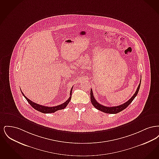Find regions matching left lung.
Listing matches in <instances>:
<instances>
[{"mask_svg":"<svg viewBox=\"0 0 159 159\" xmlns=\"http://www.w3.org/2000/svg\"><path fill=\"white\" fill-rule=\"evenodd\" d=\"M141 79L140 80V83L139 84L138 88L136 89L135 93L134 94V95L129 99L127 102H126L125 103L120 105V106H115V107H106V106H102L101 104H100L98 103L96 99L94 98L93 95V92L92 90L91 89V101L92 105L95 107V108H96L97 109H98V110H100L104 113H106L109 114H116L119 113L122 110H125L126 107H128V106L132 102V101L134 99V98L136 97L138 91L139 90V88H140V85H141Z\"/></svg>","mask_w":159,"mask_h":159,"instance_id":"obj_1","label":"left lung"}]
</instances>
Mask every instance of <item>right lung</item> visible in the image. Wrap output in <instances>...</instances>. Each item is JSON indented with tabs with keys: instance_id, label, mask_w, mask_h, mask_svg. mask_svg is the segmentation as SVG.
Segmentation results:
<instances>
[{
	"instance_id": "right-lung-1",
	"label": "right lung",
	"mask_w": 159,
	"mask_h": 159,
	"mask_svg": "<svg viewBox=\"0 0 159 159\" xmlns=\"http://www.w3.org/2000/svg\"><path fill=\"white\" fill-rule=\"evenodd\" d=\"M72 89H73V87L71 88V91L70 92V98L64 103H62V104L60 105H58L57 106H54V107H46V106H41V105H39L38 104L33 101H31V100H30L29 99L27 98L25 95L23 93V92H21L22 94L23 95V96L25 97V98L27 99V101H28V102L30 104L31 107L33 108H34L35 110H38L40 112H42L43 113H55V111H58V110H62V109H64L68 105L69 102L70 101L71 98V93H72Z\"/></svg>"
}]
</instances>
